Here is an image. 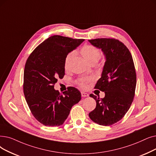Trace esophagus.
Wrapping results in <instances>:
<instances>
[{
  "mask_svg": "<svg viewBox=\"0 0 156 156\" xmlns=\"http://www.w3.org/2000/svg\"><path fill=\"white\" fill-rule=\"evenodd\" d=\"M81 94H82V97H88V96H89V94L83 92H81Z\"/></svg>",
  "mask_w": 156,
  "mask_h": 156,
  "instance_id": "1",
  "label": "esophagus"
}]
</instances>
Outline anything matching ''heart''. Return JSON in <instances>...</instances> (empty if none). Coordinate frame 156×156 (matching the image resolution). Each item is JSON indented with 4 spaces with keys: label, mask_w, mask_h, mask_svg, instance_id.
I'll return each instance as SVG.
<instances>
[{
    "label": "heart",
    "mask_w": 156,
    "mask_h": 156,
    "mask_svg": "<svg viewBox=\"0 0 156 156\" xmlns=\"http://www.w3.org/2000/svg\"><path fill=\"white\" fill-rule=\"evenodd\" d=\"M80 53L83 57V58L87 60V62H89L90 64L95 62L97 63L101 57V51L98 48H97L96 47L92 45H85L83 46L80 50ZM74 55H75L74 51H71L67 54V56L66 57L64 63V66L66 69H68L70 62L72 58L74 57ZM90 80V78L81 80L79 82V85L82 88H85L87 83Z\"/></svg>",
    "instance_id": "heart-1"
}]
</instances>
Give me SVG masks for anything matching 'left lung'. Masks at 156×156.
Returning <instances> with one entry per match:
<instances>
[{
  "instance_id": "1",
  "label": "left lung",
  "mask_w": 156,
  "mask_h": 156,
  "mask_svg": "<svg viewBox=\"0 0 156 156\" xmlns=\"http://www.w3.org/2000/svg\"><path fill=\"white\" fill-rule=\"evenodd\" d=\"M89 41L102 50L106 58L101 77L95 86L105 92V96L100 99L90 94L96 100V106L89 115L95 123L111 126L124 117L133 101L136 75L133 57L117 39L98 38Z\"/></svg>"
}]
</instances>
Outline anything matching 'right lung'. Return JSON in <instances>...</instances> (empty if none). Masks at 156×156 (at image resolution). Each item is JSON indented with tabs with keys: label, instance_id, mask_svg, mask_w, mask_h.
Returning a JSON list of instances; mask_svg holds the SVG:
<instances>
[{
	"label": "right lung",
	"instance_id": "obj_1",
	"mask_svg": "<svg viewBox=\"0 0 156 156\" xmlns=\"http://www.w3.org/2000/svg\"><path fill=\"white\" fill-rule=\"evenodd\" d=\"M84 39L53 36L41 43L27 60L23 74L24 96L32 115L46 126L64 124L71 108L81 99L74 87L60 94L54 89L65 74L64 60Z\"/></svg>",
	"mask_w": 156,
	"mask_h": 156
}]
</instances>
